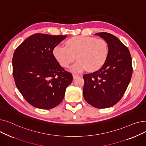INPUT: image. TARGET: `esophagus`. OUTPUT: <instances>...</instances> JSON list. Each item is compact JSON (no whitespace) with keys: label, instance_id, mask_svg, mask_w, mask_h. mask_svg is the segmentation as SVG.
<instances>
[{"label":"esophagus","instance_id":"1","mask_svg":"<svg viewBox=\"0 0 146 146\" xmlns=\"http://www.w3.org/2000/svg\"><path fill=\"white\" fill-rule=\"evenodd\" d=\"M79 75V74H73V79H75V78H76L77 77H78Z\"/></svg>","mask_w":146,"mask_h":146}]
</instances>
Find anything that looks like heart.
Masks as SVG:
<instances>
[{"instance_id":"1","label":"heart","mask_w":146,"mask_h":146,"mask_svg":"<svg viewBox=\"0 0 146 146\" xmlns=\"http://www.w3.org/2000/svg\"><path fill=\"white\" fill-rule=\"evenodd\" d=\"M65 46L57 45L53 50L54 56L63 67H68L76 57L78 61L71 67L74 73L86 69L89 72L99 70L104 65L109 55L108 44L101 38L74 36L65 42Z\"/></svg>"}]
</instances>
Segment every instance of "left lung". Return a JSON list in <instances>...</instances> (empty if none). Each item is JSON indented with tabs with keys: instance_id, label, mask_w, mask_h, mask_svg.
I'll return each instance as SVG.
<instances>
[{
	"instance_id": "left-lung-1",
	"label": "left lung",
	"mask_w": 146,
	"mask_h": 146,
	"mask_svg": "<svg viewBox=\"0 0 146 146\" xmlns=\"http://www.w3.org/2000/svg\"><path fill=\"white\" fill-rule=\"evenodd\" d=\"M109 45V55L104 65L92 73L84 74L83 97L96 108H110L123 96L133 73L132 59L128 48L110 33L95 34Z\"/></svg>"
}]
</instances>
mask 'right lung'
Masks as SVG:
<instances>
[{
  "label": "right lung",
  "instance_id": "add662e5",
  "mask_svg": "<svg viewBox=\"0 0 146 146\" xmlns=\"http://www.w3.org/2000/svg\"><path fill=\"white\" fill-rule=\"evenodd\" d=\"M67 37L35 34L15 50L12 58L13 76L16 86L32 106L50 110L61 103L72 74L61 67L53 50Z\"/></svg>",
  "mask_w": 146,
  "mask_h": 146
}]
</instances>
